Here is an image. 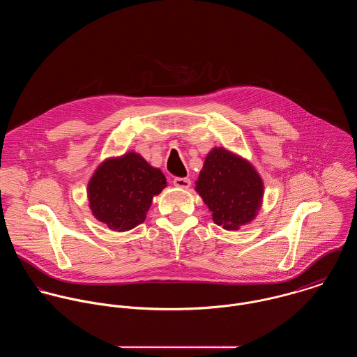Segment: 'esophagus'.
<instances>
[{
  "label": "esophagus",
  "instance_id": "esophagus-1",
  "mask_svg": "<svg viewBox=\"0 0 357 357\" xmlns=\"http://www.w3.org/2000/svg\"><path fill=\"white\" fill-rule=\"evenodd\" d=\"M173 184H174V187H178V188H190V185H191V180L190 178H185V177H176L174 180H173Z\"/></svg>",
  "mask_w": 357,
  "mask_h": 357
}]
</instances>
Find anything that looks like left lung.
I'll use <instances>...</instances> for the list:
<instances>
[{"mask_svg": "<svg viewBox=\"0 0 357 357\" xmlns=\"http://www.w3.org/2000/svg\"><path fill=\"white\" fill-rule=\"evenodd\" d=\"M195 184L213 221L227 231L253 221L264 197V183L255 166L221 147L207 153Z\"/></svg>", "mask_w": 357, "mask_h": 357, "instance_id": "obj_1", "label": "left lung"}]
</instances>
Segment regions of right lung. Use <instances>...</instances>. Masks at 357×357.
<instances>
[{
    "instance_id": "add662e5",
    "label": "right lung",
    "mask_w": 357,
    "mask_h": 357,
    "mask_svg": "<svg viewBox=\"0 0 357 357\" xmlns=\"http://www.w3.org/2000/svg\"><path fill=\"white\" fill-rule=\"evenodd\" d=\"M166 187L163 173L140 153L105 159L88 184L92 214L109 229L125 232L144 222L155 195Z\"/></svg>"
}]
</instances>
